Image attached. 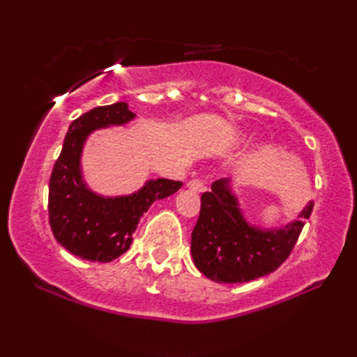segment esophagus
Here are the masks:
<instances>
[{
    "instance_id": "1",
    "label": "esophagus",
    "mask_w": 357,
    "mask_h": 357,
    "mask_svg": "<svg viewBox=\"0 0 357 357\" xmlns=\"http://www.w3.org/2000/svg\"><path fill=\"white\" fill-rule=\"evenodd\" d=\"M187 187H189V189L193 190V192H203L204 190V184H203L202 179L189 181V183H187Z\"/></svg>"
}]
</instances>
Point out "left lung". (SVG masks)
<instances>
[{
    "instance_id": "8db88e82",
    "label": "left lung",
    "mask_w": 357,
    "mask_h": 357,
    "mask_svg": "<svg viewBox=\"0 0 357 357\" xmlns=\"http://www.w3.org/2000/svg\"><path fill=\"white\" fill-rule=\"evenodd\" d=\"M313 209L309 202L294 220L261 228L245 219L233 181L223 178L202 195L190 252L197 269L217 283H244L268 275L285 261Z\"/></svg>"
}]
</instances>
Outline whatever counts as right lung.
<instances>
[{"label":"right lung","instance_id":"right-lung-1","mask_svg":"<svg viewBox=\"0 0 357 357\" xmlns=\"http://www.w3.org/2000/svg\"><path fill=\"white\" fill-rule=\"evenodd\" d=\"M126 102L96 107L72 121L48 185V217L53 236L66 250L88 261L108 263L129 250L138 222L155 200L173 195L183 183L148 179L129 195L105 197L83 178L82 154L93 132L135 119Z\"/></svg>","mask_w":357,"mask_h":357}]
</instances>
